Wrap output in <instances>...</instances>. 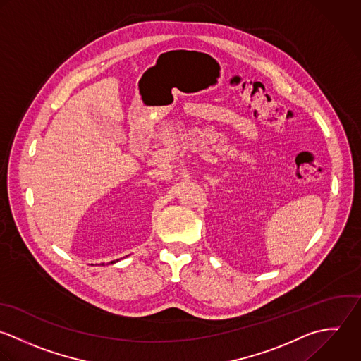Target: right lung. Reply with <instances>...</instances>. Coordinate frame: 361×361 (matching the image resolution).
<instances>
[{
  "instance_id": "add662e5",
  "label": "right lung",
  "mask_w": 361,
  "mask_h": 361,
  "mask_svg": "<svg viewBox=\"0 0 361 361\" xmlns=\"http://www.w3.org/2000/svg\"><path fill=\"white\" fill-rule=\"evenodd\" d=\"M116 262H118V260H116ZM111 263H115V262H111Z\"/></svg>"
}]
</instances>
